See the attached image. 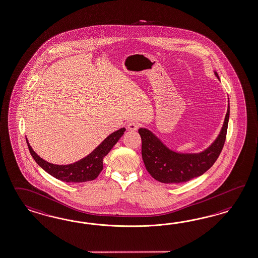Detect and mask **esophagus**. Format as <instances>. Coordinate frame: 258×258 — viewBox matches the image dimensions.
<instances>
[{"label":"esophagus","instance_id":"esophagus-1","mask_svg":"<svg viewBox=\"0 0 258 258\" xmlns=\"http://www.w3.org/2000/svg\"><path fill=\"white\" fill-rule=\"evenodd\" d=\"M139 123L136 122V121H131V122H129V124H128V129L131 130V131H137V130L139 129Z\"/></svg>","mask_w":258,"mask_h":258}]
</instances>
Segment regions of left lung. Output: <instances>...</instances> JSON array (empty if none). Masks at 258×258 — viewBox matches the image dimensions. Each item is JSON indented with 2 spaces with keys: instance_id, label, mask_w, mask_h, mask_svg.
Returning a JSON list of instances; mask_svg holds the SVG:
<instances>
[{
  "instance_id": "1",
  "label": "left lung",
  "mask_w": 258,
  "mask_h": 258,
  "mask_svg": "<svg viewBox=\"0 0 258 258\" xmlns=\"http://www.w3.org/2000/svg\"><path fill=\"white\" fill-rule=\"evenodd\" d=\"M219 79L218 74L214 72ZM220 80V79H219ZM229 101L225 121L217 139L212 145L199 153H179L168 149L150 130L140 128L142 140V159L146 169L162 183H181L203 175L220 155L225 144L229 119Z\"/></svg>"
}]
</instances>
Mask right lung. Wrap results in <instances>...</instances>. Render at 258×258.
<instances>
[{
    "label": "right lung",
    "mask_w": 258,
    "mask_h": 258,
    "mask_svg": "<svg viewBox=\"0 0 258 258\" xmlns=\"http://www.w3.org/2000/svg\"><path fill=\"white\" fill-rule=\"evenodd\" d=\"M124 131L125 128L123 127L117 130L116 132L110 134L98 147H96L93 152L87 155L86 157L70 165H54L46 162L35 153L27 139L26 141L29 151L34 161L45 171L59 180L78 183L93 180L94 178L98 177V175L103 170V159L110 152L113 146L119 141V139L124 134Z\"/></svg>",
    "instance_id": "obj_1"
}]
</instances>
